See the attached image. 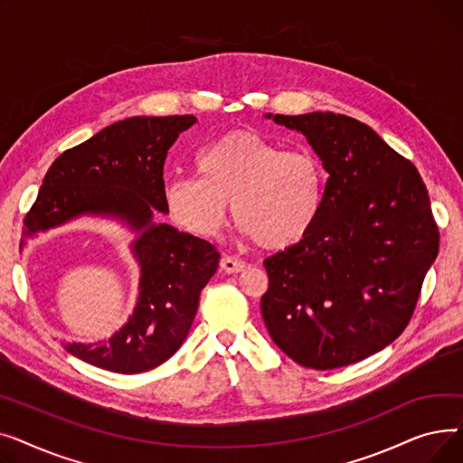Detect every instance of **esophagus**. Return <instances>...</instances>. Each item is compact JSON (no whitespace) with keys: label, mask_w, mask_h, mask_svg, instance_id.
I'll use <instances>...</instances> for the list:
<instances>
[{"label":"esophagus","mask_w":463,"mask_h":463,"mask_svg":"<svg viewBox=\"0 0 463 463\" xmlns=\"http://www.w3.org/2000/svg\"><path fill=\"white\" fill-rule=\"evenodd\" d=\"M219 266H222V272H225V274H238V272L246 270V262H241V260H238L234 257H229V255H225L222 259Z\"/></svg>","instance_id":"esophagus-1"}]
</instances>
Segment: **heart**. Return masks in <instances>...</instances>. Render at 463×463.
Listing matches in <instances>:
<instances>
[{
  "label": "heart",
  "mask_w": 463,
  "mask_h": 463,
  "mask_svg": "<svg viewBox=\"0 0 463 463\" xmlns=\"http://www.w3.org/2000/svg\"><path fill=\"white\" fill-rule=\"evenodd\" d=\"M197 178L168 180L163 203L173 223L201 240L219 236L231 203L241 232L269 251L297 246L319 222L326 175L317 156L251 129L219 137L194 157Z\"/></svg>",
  "instance_id": "b5f03b06"
}]
</instances>
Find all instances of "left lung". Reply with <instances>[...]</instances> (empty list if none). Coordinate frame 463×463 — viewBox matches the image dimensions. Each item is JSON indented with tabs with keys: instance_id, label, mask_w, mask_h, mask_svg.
Segmentation results:
<instances>
[{
	"instance_id": "obj_1",
	"label": "left lung",
	"mask_w": 463,
	"mask_h": 463,
	"mask_svg": "<svg viewBox=\"0 0 463 463\" xmlns=\"http://www.w3.org/2000/svg\"><path fill=\"white\" fill-rule=\"evenodd\" d=\"M266 118L306 135L328 180L313 231L264 260L262 319L300 366L344 368L392 344L415 313L439 251L428 189L415 165L354 118Z\"/></svg>"
}]
</instances>
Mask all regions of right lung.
Here are the masks:
<instances>
[{
  "label": "right lung",
  "mask_w": 463,
  "mask_h": 463,
  "mask_svg": "<svg viewBox=\"0 0 463 463\" xmlns=\"http://www.w3.org/2000/svg\"><path fill=\"white\" fill-rule=\"evenodd\" d=\"M194 121L191 114L116 121L51 165L24 217L26 236L80 215L114 217L138 232L131 250L142 276L129 321L109 342L63 344L67 353L91 366L131 375L168 360L184 344L201 290L217 270L219 253L210 241L152 219L156 210L166 213V152Z\"/></svg>",
  "instance_id": "obj_1"
}]
</instances>
